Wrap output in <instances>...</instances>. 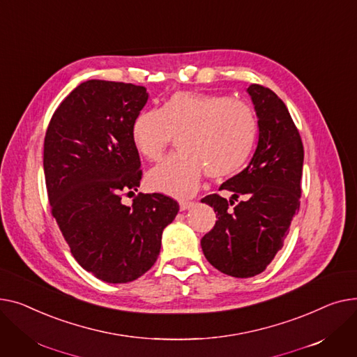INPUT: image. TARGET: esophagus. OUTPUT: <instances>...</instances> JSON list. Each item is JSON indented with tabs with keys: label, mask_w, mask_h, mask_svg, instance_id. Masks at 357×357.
<instances>
[{
	"label": "esophagus",
	"mask_w": 357,
	"mask_h": 357,
	"mask_svg": "<svg viewBox=\"0 0 357 357\" xmlns=\"http://www.w3.org/2000/svg\"><path fill=\"white\" fill-rule=\"evenodd\" d=\"M195 203L193 202H180V211H187V208H190Z\"/></svg>",
	"instance_id": "34e87169"
}]
</instances>
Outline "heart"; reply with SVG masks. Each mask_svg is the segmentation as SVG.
I'll use <instances>...</instances> for the list:
<instances>
[{"instance_id": "1", "label": "heart", "mask_w": 357, "mask_h": 357, "mask_svg": "<svg viewBox=\"0 0 357 357\" xmlns=\"http://www.w3.org/2000/svg\"><path fill=\"white\" fill-rule=\"evenodd\" d=\"M259 121L248 103L223 95L176 92L161 109H145L132 123V142L149 161L158 160L173 137L180 154L146 173L153 192L188 197L202 177L225 180L238 174L252 157Z\"/></svg>"}]
</instances>
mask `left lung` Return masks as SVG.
<instances>
[{
    "label": "left lung",
    "mask_w": 357,
    "mask_h": 357,
    "mask_svg": "<svg viewBox=\"0 0 357 357\" xmlns=\"http://www.w3.org/2000/svg\"><path fill=\"white\" fill-rule=\"evenodd\" d=\"M259 121L257 150L246 169L226 180L219 195L202 199L216 212V225L202 241L206 259L235 278L261 274L284 245L298 213L304 149L285 103L271 89H246ZM241 197L235 207L231 204Z\"/></svg>",
    "instance_id": "8db88e82"
}]
</instances>
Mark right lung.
<instances>
[{
  "label": "right lung",
  "mask_w": 357,
  "mask_h": 357,
  "mask_svg": "<svg viewBox=\"0 0 357 357\" xmlns=\"http://www.w3.org/2000/svg\"><path fill=\"white\" fill-rule=\"evenodd\" d=\"M149 100L144 86L92 79L60 103L45 138L43 167L52 215L77 264L105 282L125 284L157 261L162 230L178 204L139 187L132 123Z\"/></svg>",
  "instance_id": "right-lung-1"
}]
</instances>
